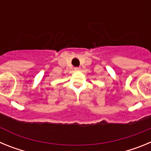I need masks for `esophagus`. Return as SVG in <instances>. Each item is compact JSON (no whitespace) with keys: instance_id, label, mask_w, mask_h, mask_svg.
Masks as SVG:
<instances>
[{"instance_id":"34e87169","label":"esophagus","mask_w":151,"mask_h":151,"mask_svg":"<svg viewBox=\"0 0 151 151\" xmlns=\"http://www.w3.org/2000/svg\"><path fill=\"white\" fill-rule=\"evenodd\" d=\"M74 69H75V71H79L81 69H80V67H75Z\"/></svg>"}]
</instances>
